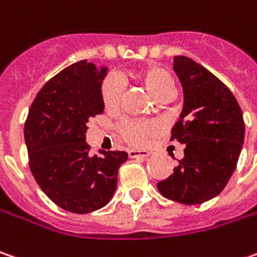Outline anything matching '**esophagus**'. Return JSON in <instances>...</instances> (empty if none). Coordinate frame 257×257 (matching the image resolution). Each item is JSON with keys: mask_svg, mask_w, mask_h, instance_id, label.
<instances>
[{"mask_svg": "<svg viewBox=\"0 0 257 257\" xmlns=\"http://www.w3.org/2000/svg\"><path fill=\"white\" fill-rule=\"evenodd\" d=\"M151 155L149 151H137V149H129L128 156L129 158H148Z\"/></svg>", "mask_w": 257, "mask_h": 257, "instance_id": "1", "label": "esophagus"}]
</instances>
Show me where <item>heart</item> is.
<instances>
[{
    "label": "heart",
    "mask_w": 257,
    "mask_h": 257,
    "mask_svg": "<svg viewBox=\"0 0 257 257\" xmlns=\"http://www.w3.org/2000/svg\"><path fill=\"white\" fill-rule=\"evenodd\" d=\"M137 78L156 101L172 98L175 81L169 71L162 67L149 65L137 72ZM122 98V84L115 75H108L101 85V99L106 109H116ZM155 126L149 122L126 119L120 122L119 134L131 145L141 146L152 135Z\"/></svg>",
    "instance_id": "heart-1"
}]
</instances>
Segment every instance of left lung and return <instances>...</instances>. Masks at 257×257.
Returning <instances> with one entry per match:
<instances>
[{
  "label": "left lung",
  "instance_id": "8db88e82",
  "mask_svg": "<svg viewBox=\"0 0 257 257\" xmlns=\"http://www.w3.org/2000/svg\"><path fill=\"white\" fill-rule=\"evenodd\" d=\"M173 69L183 88V109L171 141L185 144V156L158 189L168 199L199 205L225 189L236 169L243 113L230 89L193 59L178 55Z\"/></svg>",
  "mask_w": 257,
  "mask_h": 257
}]
</instances>
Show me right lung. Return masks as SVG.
I'll return each instance as SVG.
<instances>
[{
    "instance_id": "obj_1",
    "label": "right lung",
    "mask_w": 257,
    "mask_h": 257,
    "mask_svg": "<svg viewBox=\"0 0 257 257\" xmlns=\"http://www.w3.org/2000/svg\"><path fill=\"white\" fill-rule=\"evenodd\" d=\"M106 67L79 61L51 78L32 102L24 138L30 169L42 192L59 208L89 213L112 199L118 169L128 154L91 155L86 122L103 112L102 79Z\"/></svg>"
}]
</instances>
